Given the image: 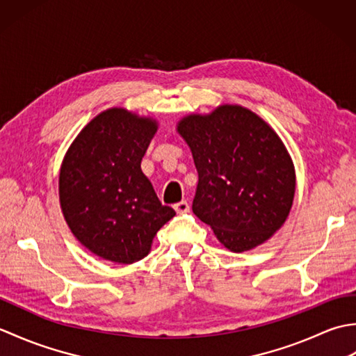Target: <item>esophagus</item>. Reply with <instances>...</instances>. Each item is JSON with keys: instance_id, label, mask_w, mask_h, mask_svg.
Instances as JSON below:
<instances>
[{"instance_id": "1", "label": "esophagus", "mask_w": 356, "mask_h": 356, "mask_svg": "<svg viewBox=\"0 0 356 356\" xmlns=\"http://www.w3.org/2000/svg\"><path fill=\"white\" fill-rule=\"evenodd\" d=\"M174 209H176L177 214H185L190 211V203H188L186 200H182V202H177L176 205H174Z\"/></svg>"}]
</instances>
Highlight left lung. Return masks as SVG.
<instances>
[{
    "mask_svg": "<svg viewBox=\"0 0 356 356\" xmlns=\"http://www.w3.org/2000/svg\"><path fill=\"white\" fill-rule=\"evenodd\" d=\"M199 182L193 213L232 252L263 243L289 214L295 171L274 130L252 111L223 105L182 119Z\"/></svg>",
    "mask_w": 356,
    "mask_h": 356,
    "instance_id": "obj_1",
    "label": "left lung"
}]
</instances>
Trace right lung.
Instances as JSON below:
<instances>
[{
	"label": "right lung",
	"instance_id": "1",
	"mask_svg": "<svg viewBox=\"0 0 356 356\" xmlns=\"http://www.w3.org/2000/svg\"><path fill=\"white\" fill-rule=\"evenodd\" d=\"M156 122L122 108L101 113L72 143L59 199L73 236L105 260H142L156 232L176 216L140 170Z\"/></svg>",
	"mask_w": 356,
	"mask_h": 356
}]
</instances>
